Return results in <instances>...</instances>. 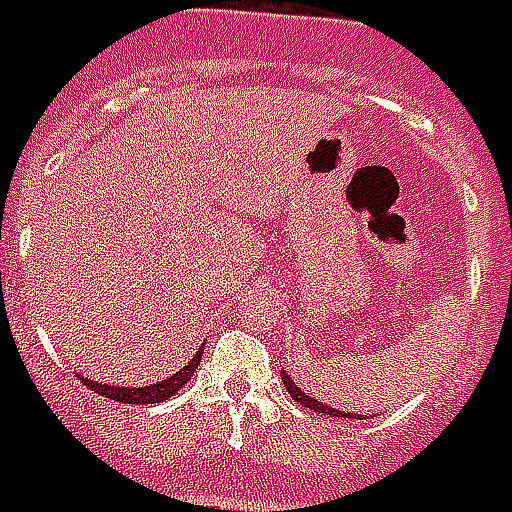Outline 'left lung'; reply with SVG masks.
Instances as JSON below:
<instances>
[{"label": "left lung", "instance_id": "left-lung-1", "mask_svg": "<svg viewBox=\"0 0 512 512\" xmlns=\"http://www.w3.org/2000/svg\"><path fill=\"white\" fill-rule=\"evenodd\" d=\"M282 381H285V389L290 392V397L296 400V403H301L304 408H312L315 414H323V417H348V419H356L354 414H345V411H337V408L332 406H323V403H318L315 397H310L307 392H301L299 386H296V381H290V376L282 370ZM359 419H362V414H359Z\"/></svg>", "mask_w": 512, "mask_h": 512}]
</instances>
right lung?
<instances>
[{"mask_svg": "<svg viewBox=\"0 0 512 512\" xmlns=\"http://www.w3.org/2000/svg\"><path fill=\"white\" fill-rule=\"evenodd\" d=\"M202 351H205V345H202L200 351L194 354L189 365L180 367L178 373H172L164 381H158V384L150 386H115V384H98V381H90V378H82L84 386H90L95 395H104L112 397V400H120V403H131V406H147V403H164L167 397H172L178 389L186 386L191 376H194V370L200 365Z\"/></svg>", "mask_w": 512, "mask_h": 512, "instance_id": "add662e5", "label": "right lung"}]
</instances>
